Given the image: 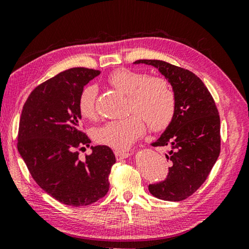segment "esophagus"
Masks as SVG:
<instances>
[{"label":"esophagus","instance_id":"esophagus-1","mask_svg":"<svg viewBox=\"0 0 249 249\" xmlns=\"http://www.w3.org/2000/svg\"><path fill=\"white\" fill-rule=\"evenodd\" d=\"M114 155L117 160H121L124 159V158H127L129 156V152L127 150H115Z\"/></svg>","mask_w":249,"mask_h":249}]
</instances>
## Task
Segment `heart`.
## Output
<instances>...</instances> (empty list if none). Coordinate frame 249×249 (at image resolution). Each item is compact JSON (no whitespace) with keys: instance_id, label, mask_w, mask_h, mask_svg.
<instances>
[{"instance_id":"b5f03b06","label":"heart","mask_w":249,"mask_h":249,"mask_svg":"<svg viewBox=\"0 0 249 249\" xmlns=\"http://www.w3.org/2000/svg\"><path fill=\"white\" fill-rule=\"evenodd\" d=\"M107 83L128 96L129 111L135 112L125 119L113 120L94 129L93 138L98 143L117 150L128 148L146 130V122L152 130L168 127L176 110V96L170 81L161 76L142 71L119 69L113 71ZM98 89L88 85L78 98V111L84 119L96 116Z\"/></svg>"}]
</instances>
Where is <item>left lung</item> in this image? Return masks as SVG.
Returning a JSON list of instances; mask_svg holds the SVG:
<instances>
[{
	"label": "left lung",
	"mask_w": 249,
	"mask_h": 249,
	"mask_svg": "<svg viewBox=\"0 0 249 249\" xmlns=\"http://www.w3.org/2000/svg\"><path fill=\"white\" fill-rule=\"evenodd\" d=\"M168 78L176 96L173 120L153 147L169 148L171 166L166 178L149 184L162 200L180 201L205 183L221 152L220 115L209 90L193 71L160 60H138Z\"/></svg>",
	"instance_id": "8db88e82"
}]
</instances>
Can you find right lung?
Masks as SVG:
<instances>
[{"label": "right lung", "instance_id": "add662e5", "mask_svg": "<svg viewBox=\"0 0 249 249\" xmlns=\"http://www.w3.org/2000/svg\"><path fill=\"white\" fill-rule=\"evenodd\" d=\"M98 70L74 67L38 85L22 107L17 148L30 175L44 192L64 205L88 206L109 192L115 156L110 147H91L80 125L78 98Z\"/></svg>", "mask_w": 249, "mask_h": 249}]
</instances>
